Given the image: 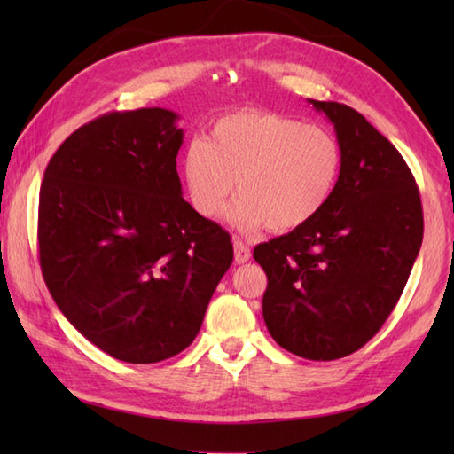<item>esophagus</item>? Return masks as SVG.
<instances>
[{
    "mask_svg": "<svg viewBox=\"0 0 454 454\" xmlns=\"http://www.w3.org/2000/svg\"><path fill=\"white\" fill-rule=\"evenodd\" d=\"M234 257H236V263H246L249 262V257H252V249H249L242 239H234Z\"/></svg>",
    "mask_w": 454,
    "mask_h": 454,
    "instance_id": "esophagus-1",
    "label": "esophagus"
}]
</instances>
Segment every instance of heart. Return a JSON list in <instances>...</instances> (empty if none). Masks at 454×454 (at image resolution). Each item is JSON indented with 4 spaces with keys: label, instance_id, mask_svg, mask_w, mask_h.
I'll return each mask as SVG.
<instances>
[{
    "label": "heart",
    "instance_id": "b5f03b06",
    "mask_svg": "<svg viewBox=\"0 0 454 454\" xmlns=\"http://www.w3.org/2000/svg\"><path fill=\"white\" fill-rule=\"evenodd\" d=\"M343 153L333 134L316 124L267 111L220 119L210 138L192 140L181 176L199 215L216 218L239 197L230 222L242 232L267 226L288 232L316 218L333 197Z\"/></svg>",
    "mask_w": 454,
    "mask_h": 454
}]
</instances>
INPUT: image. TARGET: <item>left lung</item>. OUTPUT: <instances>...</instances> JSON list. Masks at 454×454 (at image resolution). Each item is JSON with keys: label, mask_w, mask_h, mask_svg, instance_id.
<instances>
[{"label": "left lung", "mask_w": 454, "mask_h": 454, "mask_svg": "<svg viewBox=\"0 0 454 454\" xmlns=\"http://www.w3.org/2000/svg\"><path fill=\"white\" fill-rule=\"evenodd\" d=\"M335 129L343 166L325 208L254 249L267 275L273 340L310 361L355 353L400 301L423 239L419 191L406 161L361 113L314 101Z\"/></svg>", "instance_id": "1"}]
</instances>
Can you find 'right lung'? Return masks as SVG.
<instances>
[{
	"label": "right lung",
	"instance_id": "1",
	"mask_svg": "<svg viewBox=\"0 0 454 454\" xmlns=\"http://www.w3.org/2000/svg\"><path fill=\"white\" fill-rule=\"evenodd\" d=\"M177 113H107L70 134L38 197L44 283L75 330L124 363L195 340L232 265L230 234L181 195Z\"/></svg>",
	"mask_w": 454,
	"mask_h": 454
}]
</instances>
